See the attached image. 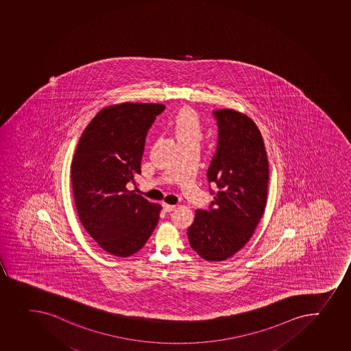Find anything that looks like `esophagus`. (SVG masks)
Masks as SVG:
<instances>
[{"label": "esophagus", "instance_id": "obj_1", "mask_svg": "<svg viewBox=\"0 0 351 351\" xmlns=\"http://www.w3.org/2000/svg\"><path fill=\"white\" fill-rule=\"evenodd\" d=\"M163 208L164 211L165 212H171L173 211V210H176V206H174V205L165 204V203H164Z\"/></svg>", "mask_w": 351, "mask_h": 351}]
</instances>
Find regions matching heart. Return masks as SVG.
<instances>
[{
	"instance_id": "1",
	"label": "heart",
	"mask_w": 351,
	"mask_h": 351,
	"mask_svg": "<svg viewBox=\"0 0 351 351\" xmlns=\"http://www.w3.org/2000/svg\"><path fill=\"white\" fill-rule=\"evenodd\" d=\"M169 128L177 138L179 145H199L204 134V124L194 109L184 108L169 122Z\"/></svg>"
}]
</instances>
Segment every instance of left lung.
<instances>
[{"instance_id":"1","label":"left lung","mask_w":351,"mask_h":351,"mask_svg":"<svg viewBox=\"0 0 351 351\" xmlns=\"http://www.w3.org/2000/svg\"><path fill=\"white\" fill-rule=\"evenodd\" d=\"M213 115L218 146L206 176L218 191H212L215 197L208 211L195 212L187 236L198 256L219 263L249 242L263 218L269 165L263 136L253 119L234 109H219Z\"/></svg>"}]
</instances>
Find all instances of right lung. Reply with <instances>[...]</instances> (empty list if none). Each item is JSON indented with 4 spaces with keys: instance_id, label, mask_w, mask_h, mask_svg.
Returning <instances> with one entry per match:
<instances>
[{
    "instance_id": "right-lung-1",
    "label": "right lung",
    "mask_w": 351,
    "mask_h": 351,
    "mask_svg": "<svg viewBox=\"0 0 351 351\" xmlns=\"http://www.w3.org/2000/svg\"><path fill=\"white\" fill-rule=\"evenodd\" d=\"M162 104L123 102L101 109L80 138L73 193L83 227L112 256L138 252L160 219V205L128 189L140 174L148 130Z\"/></svg>"
}]
</instances>
